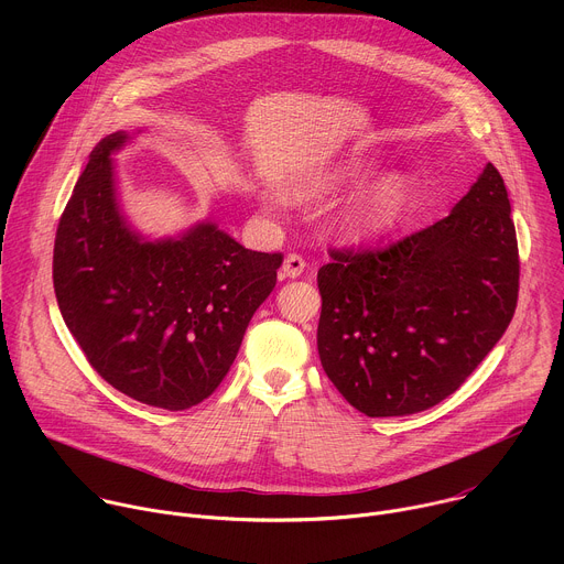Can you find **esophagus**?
<instances>
[{
  "instance_id": "esophagus-1",
  "label": "esophagus",
  "mask_w": 564,
  "mask_h": 564,
  "mask_svg": "<svg viewBox=\"0 0 564 564\" xmlns=\"http://www.w3.org/2000/svg\"><path fill=\"white\" fill-rule=\"evenodd\" d=\"M305 270V261L299 257V254H288L285 261H283V276L288 279H296L301 276Z\"/></svg>"
}]
</instances>
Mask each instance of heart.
<instances>
[{
    "instance_id": "heart-1",
    "label": "heart",
    "mask_w": 564,
    "mask_h": 564,
    "mask_svg": "<svg viewBox=\"0 0 564 564\" xmlns=\"http://www.w3.org/2000/svg\"><path fill=\"white\" fill-rule=\"evenodd\" d=\"M368 174V163L361 158H350L344 160V163L328 165L310 172L307 176L299 178L292 187L290 194L296 200H312L318 196H328L333 192H339L341 187L364 178ZM409 189V181L404 174L392 172L375 181L370 187L364 192L355 194L348 198L344 205H339L328 225L335 234L344 238H368L375 234H381L397 216L401 200H404ZM279 205V196L268 192L263 194V207L274 209Z\"/></svg>"
}]
</instances>
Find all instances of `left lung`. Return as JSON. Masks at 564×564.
<instances>
[{
    "mask_svg": "<svg viewBox=\"0 0 564 564\" xmlns=\"http://www.w3.org/2000/svg\"><path fill=\"white\" fill-rule=\"evenodd\" d=\"M330 257L316 274L318 357L368 417L440 404L494 350L516 312L518 238L491 163L435 225L377 252Z\"/></svg>",
    "mask_w": 564,
    "mask_h": 564,
    "instance_id": "8db88e82",
    "label": "left lung"
}]
</instances>
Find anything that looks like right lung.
<instances>
[{
    "instance_id": "obj_1",
    "label": "right lung",
    "mask_w": 564,
    "mask_h": 564,
    "mask_svg": "<svg viewBox=\"0 0 564 564\" xmlns=\"http://www.w3.org/2000/svg\"><path fill=\"white\" fill-rule=\"evenodd\" d=\"M91 153L55 234L53 288L94 370L147 406L185 411L207 399L276 285L281 254L246 250L212 220L149 240L124 218L113 153Z\"/></svg>"
}]
</instances>
